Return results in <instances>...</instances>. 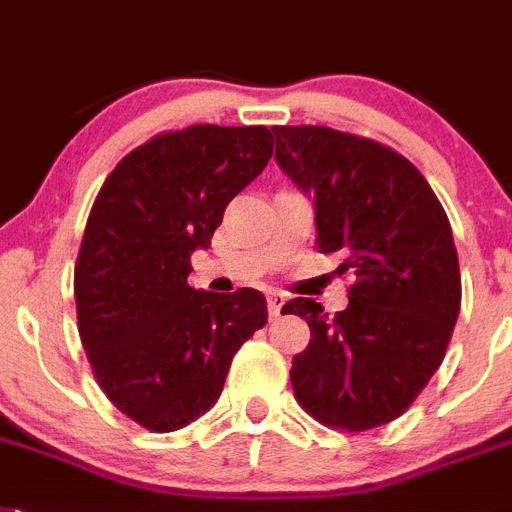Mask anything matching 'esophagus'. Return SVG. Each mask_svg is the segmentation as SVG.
<instances>
[{"mask_svg":"<svg viewBox=\"0 0 512 512\" xmlns=\"http://www.w3.org/2000/svg\"><path fill=\"white\" fill-rule=\"evenodd\" d=\"M283 304H286V294H283V291H268V312H270V317L281 315Z\"/></svg>","mask_w":512,"mask_h":512,"instance_id":"34e87169","label":"esophagus"}]
</instances>
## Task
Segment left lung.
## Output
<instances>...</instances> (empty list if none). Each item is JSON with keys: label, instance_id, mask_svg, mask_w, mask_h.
I'll return each instance as SVG.
<instances>
[{"label": "left lung", "instance_id": "8db88e82", "mask_svg": "<svg viewBox=\"0 0 512 512\" xmlns=\"http://www.w3.org/2000/svg\"><path fill=\"white\" fill-rule=\"evenodd\" d=\"M273 135L278 166L315 195L317 249L356 273L336 317L315 299L283 304L312 333L291 362L294 398L325 427L375 429L409 409L445 359L461 309L450 221L422 171L388 145L315 124Z\"/></svg>", "mask_w": 512, "mask_h": 512}]
</instances>
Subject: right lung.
<instances>
[{
  "label": "right lung",
  "instance_id": "right-lung-1",
  "mask_svg": "<svg viewBox=\"0 0 512 512\" xmlns=\"http://www.w3.org/2000/svg\"><path fill=\"white\" fill-rule=\"evenodd\" d=\"M270 137L260 124L161 132L117 163L90 208L77 330L106 398L150 432L205 414L236 351L268 322L260 291H195L187 276L226 205L268 166Z\"/></svg>",
  "mask_w": 512,
  "mask_h": 512
}]
</instances>
